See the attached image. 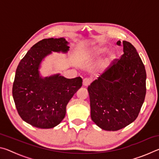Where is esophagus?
<instances>
[{"label": "esophagus", "instance_id": "1", "mask_svg": "<svg viewBox=\"0 0 159 159\" xmlns=\"http://www.w3.org/2000/svg\"><path fill=\"white\" fill-rule=\"evenodd\" d=\"M91 83V80L90 79H88V78H85L83 80V85L84 86H88Z\"/></svg>", "mask_w": 159, "mask_h": 159}]
</instances>
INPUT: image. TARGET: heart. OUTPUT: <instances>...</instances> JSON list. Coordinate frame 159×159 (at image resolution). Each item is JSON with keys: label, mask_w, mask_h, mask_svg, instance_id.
<instances>
[{"label": "heart", "mask_w": 159, "mask_h": 159, "mask_svg": "<svg viewBox=\"0 0 159 159\" xmlns=\"http://www.w3.org/2000/svg\"><path fill=\"white\" fill-rule=\"evenodd\" d=\"M107 50H108V48L105 46H99V47L95 48V49L91 52V54L94 55H100L107 52ZM114 57V55H113V54H111V55H110V58L113 59Z\"/></svg>", "instance_id": "b5f03b06"}]
</instances>
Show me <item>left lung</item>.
Wrapping results in <instances>:
<instances>
[{
	"mask_svg": "<svg viewBox=\"0 0 159 159\" xmlns=\"http://www.w3.org/2000/svg\"><path fill=\"white\" fill-rule=\"evenodd\" d=\"M121 42H117L120 45ZM123 54L88 86L91 118L105 130L116 131L138 116L146 95V71L133 45L123 41Z\"/></svg>",
	"mask_w": 159,
	"mask_h": 159,
	"instance_id": "left-lung-1",
	"label": "left lung"
}]
</instances>
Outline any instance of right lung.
<instances>
[{
    "label": "right lung",
    "instance_id": "add662e5",
    "mask_svg": "<svg viewBox=\"0 0 159 159\" xmlns=\"http://www.w3.org/2000/svg\"><path fill=\"white\" fill-rule=\"evenodd\" d=\"M68 43L63 38L45 39L31 48L16 70L12 96L20 117L39 128L57 125L66 114V107L82 86L80 76L66 79L60 74L42 79L39 68L45 56L54 52H66Z\"/></svg>",
    "mask_w": 159,
    "mask_h": 159
}]
</instances>
